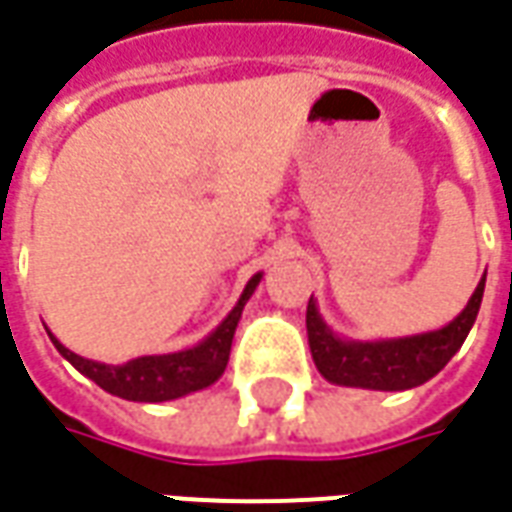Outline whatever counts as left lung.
Segmentation results:
<instances>
[{
  "label": "left lung",
  "mask_w": 512,
  "mask_h": 512,
  "mask_svg": "<svg viewBox=\"0 0 512 512\" xmlns=\"http://www.w3.org/2000/svg\"><path fill=\"white\" fill-rule=\"evenodd\" d=\"M485 293V277L474 288L468 305L446 327L405 338L382 341H349L327 327L316 307L307 302V341L318 374L332 385L368 388V391H407L432 380L466 341L474 327Z\"/></svg>",
  "instance_id": "8db88e82"
}]
</instances>
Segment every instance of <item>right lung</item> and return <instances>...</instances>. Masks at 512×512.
<instances>
[{"instance_id":"right-lung-1","label":"right lung","mask_w":512,"mask_h":512,"mask_svg":"<svg viewBox=\"0 0 512 512\" xmlns=\"http://www.w3.org/2000/svg\"><path fill=\"white\" fill-rule=\"evenodd\" d=\"M260 280H263V274L257 271L255 277L246 282L241 299L235 302L227 318L207 338H202L191 349L171 352V355H144L127 360L121 366H110V363H96V360H88V357L74 355L71 349H66L63 343L57 341L52 332H46H49L57 352L66 357L80 374L94 380L102 391L121 396L127 402H171V399H180V396H188V393L210 388L224 374L227 360H230L235 327H238L244 305L249 302V296L255 293Z\"/></svg>"}]
</instances>
